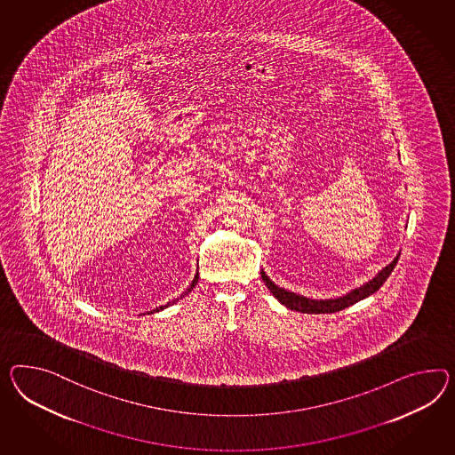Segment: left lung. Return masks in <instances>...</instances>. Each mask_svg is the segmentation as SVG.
<instances>
[{"instance_id": "1", "label": "left lung", "mask_w": 455, "mask_h": 455, "mask_svg": "<svg viewBox=\"0 0 455 455\" xmlns=\"http://www.w3.org/2000/svg\"><path fill=\"white\" fill-rule=\"evenodd\" d=\"M397 259L387 264L383 270H379L373 279L366 283H363L362 287L355 289V291H348L347 295L343 297H338V299H325V300H314V299H307L303 295L299 293H293V291H285L279 285H275L272 280L268 279L267 274L264 270H260V275L262 280L266 282L268 291L270 293L279 300L282 305H285L287 308L291 310H297V312H302V314H335L339 312L347 307H350L353 303L360 302L363 299L370 297L371 293L376 291H379V287L385 283L386 279L391 275L393 268L396 267Z\"/></svg>"}]
</instances>
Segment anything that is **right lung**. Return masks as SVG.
<instances>
[{"label": "right lung", "instance_id": "1", "mask_svg": "<svg viewBox=\"0 0 455 455\" xmlns=\"http://www.w3.org/2000/svg\"><path fill=\"white\" fill-rule=\"evenodd\" d=\"M198 279H199V275H198V272H196V275H195V279H193V282H191V285H189V287H188L187 291H183V293H181V295H180V297H178V299H175V300H172V302H168V303H166V305H162V307H158V308H155V310H152V312H148V314H155V312H160V310H164V308H166V307H170V305H173V303L178 302V300H181V299H183V297H185V295H188V293H189V291H193V287H195V285H196V283H198Z\"/></svg>", "mask_w": 455, "mask_h": 455}]
</instances>
